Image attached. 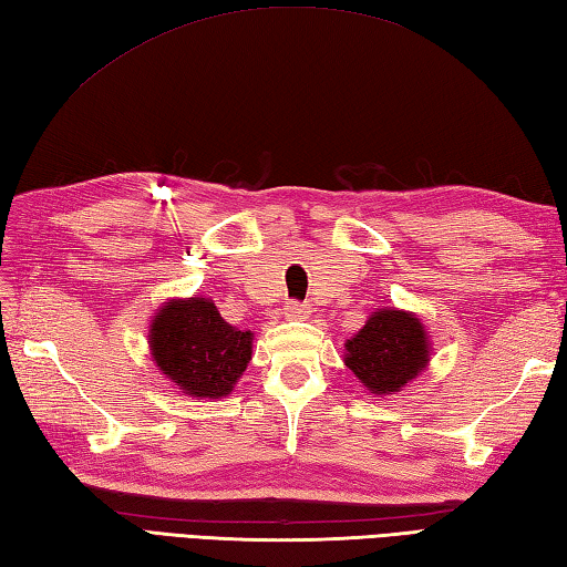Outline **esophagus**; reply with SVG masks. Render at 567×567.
<instances>
[{
	"label": "esophagus",
	"mask_w": 567,
	"mask_h": 567,
	"mask_svg": "<svg viewBox=\"0 0 567 567\" xmlns=\"http://www.w3.org/2000/svg\"><path fill=\"white\" fill-rule=\"evenodd\" d=\"M285 315L290 317V319H302V317H307V315H309V307H307V305H302V302H287V307H285Z\"/></svg>",
	"instance_id": "34e87169"
}]
</instances>
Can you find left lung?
I'll return each mask as SVG.
<instances>
[{
  "mask_svg": "<svg viewBox=\"0 0 567 567\" xmlns=\"http://www.w3.org/2000/svg\"><path fill=\"white\" fill-rule=\"evenodd\" d=\"M431 343L412 311L378 309L346 341V365L372 394H394L429 365Z\"/></svg>",
  "mask_w": 567,
  "mask_h": 567,
  "instance_id": "left-lung-1",
  "label": "left lung"
}]
</instances>
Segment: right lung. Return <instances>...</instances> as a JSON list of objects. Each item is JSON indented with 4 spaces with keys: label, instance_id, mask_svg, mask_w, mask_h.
Listing matches in <instances>:
<instances>
[{
    "label": "right lung",
    "instance_id": "obj_1",
    "mask_svg": "<svg viewBox=\"0 0 567 567\" xmlns=\"http://www.w3.org/2000/svg\"><path fill=\"white\" fill-rule=\"evenodd\" d=\"M148 343L167 380L209 400L231 394L252 353V333L224 321L207 297L165 302L151 321Z\"/></svg>",
    "mask_w": 567,
    "mask_h": 567
}]
</instances>
